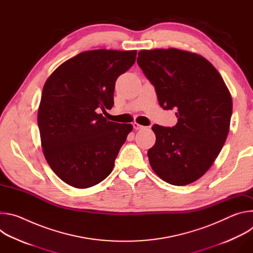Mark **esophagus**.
<instances>
[{"label": "esophagus", "instance_id": "1", "mask_svg": "<svg viewBox=\"0 0 253 253\" xmlns=\"http://www.w3.org/2000/svg\"><path fill=\"white\" fill-rule=\"evenodd\" d=\"M133 128L135 129V130H140V129H143L144 128V126H142V125H140V124H138V123H133Z\"/></svg>", "mask_w": 253, "mask_h": 253}]
</instances>
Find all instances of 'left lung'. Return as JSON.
Instances as JSON below:
<instances>
[{
	"mask_svg": "<svg viewBox=\"0 0 253 253\" xmlns=\"http://www.w3.org/2000/svg\"><path fill=\"white\" fill-rule=\"evenodd\" d=\"M137 63L155 87L159 105L176 110L174 127L153 125L148 150L153 171L182 186L199 179L220 153L228 135L232 98L219 72L200 55L170 49L141 50Z\"/></svg>",
	"mask_w": 253,
	"mask_h": 253,
	"instance_id": "1",
	"label": "left lung"
}]
</instances>
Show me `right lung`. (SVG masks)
I'll return each instance as SVG.
<instances>
[{"instance_id":"1","label":"right lung","mask_w":253,"mask_h":253,"mask_svg":"<svg viewBox=\"0 0 253 253\" xmlns=\"http://www.w3.org/2000/svg\"><path fill=\"white\" fill-rule=\"evenodd\" d=\"M137 51L92 50L61 64L47 79L38 110L44 156L54 173L76 188L92 187L109 175L131 124L107 121L117 78Z\"/></svg>"}]
</instances>
